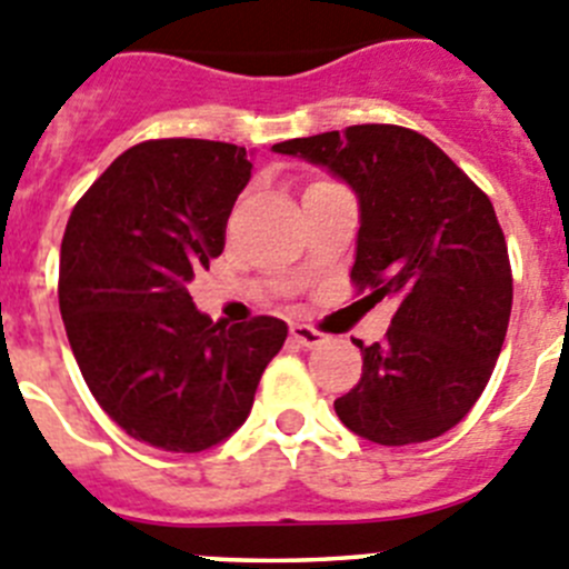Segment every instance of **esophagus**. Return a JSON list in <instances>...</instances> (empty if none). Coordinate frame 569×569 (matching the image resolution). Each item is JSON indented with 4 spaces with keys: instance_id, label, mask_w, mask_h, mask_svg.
<instances>
[{
    "instance_id": "obj_1",
    "label": "esophagus",
    "mask_w": 569,
    "mask_h": 569,
    "mask_svg": "<svg viewBox=\"0 0 569 569\" xmlns=\"http://www.w3.org/2000/svg\"><path fill=\"white\" fill-rule=\"evenodd\" d=\"M290 338H293L296 343H301V347H321V343L327 341V336L325 332H319V330H312V327H307V325H293L290 327Z\"/></svg>"
}]
</instances>
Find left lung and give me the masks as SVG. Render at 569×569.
I'll return each mask as SVG.
<instances>
[{"label": "left lung", "mask_w": 569, "mask_h": 569, "mask_svg": "<svg viewBox=\"0 0 569 569\" xmlns=\"http://www.w3.org/2000/svg\"><path fill=\"white\" fill-rule=\"evenodd\" d=\"M343 180L361 228L352 281L395 299L387 338L358 341L363 375L336 400L349 431L411 446L455 429L486 389L505 332L513 279L491 200L423 134L361 123L276 143Z\"/></svg>", "instance_id": "8db88e82"}]
</instances>
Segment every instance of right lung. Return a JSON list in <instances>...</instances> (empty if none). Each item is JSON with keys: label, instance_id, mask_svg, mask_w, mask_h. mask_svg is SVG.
<instances>
[{"label": "right lung", "instance_id": "right-lung-1", "mask_svg": "<svg viewBox=\"0 0 569 569\" xmlns=\"http://www.w3.org/2000/svg\"><path fill=\"white\" fill-rule=\"evenodd\" d=\"M250 154L220 140H146L72 208L59 307L92 398L129 437L197 455L248 420L288 325H213L189 284L226 248Z\"/></svg>", "mask_w": 569, "mask_h": 569}]
</instances>
